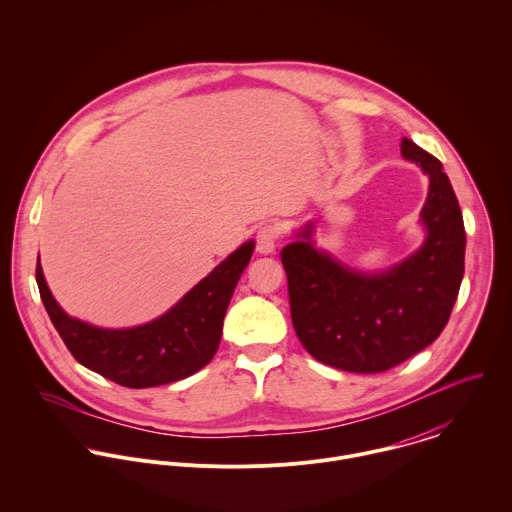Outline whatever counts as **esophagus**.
<instances>
[{"instance_id":"esophagus-1","label":"esophagus","mask_w":512,"mask_h":512,"mask_svg":"<svg viewBox=\"0 0 512 512\" xmlns=\"http://www.w3.org/2000/svg\"><path fill=\"white\" fill-rule=\"evenodd\" d=\"M278 238H280V234H278V228H276V226H272V224L262 226V228L258 230V234H256V250H258L260 254H272V252H276V248H278Z\"/></svg>"}]
</instances>
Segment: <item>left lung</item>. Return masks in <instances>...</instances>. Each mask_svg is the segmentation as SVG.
<instances>
[{"label": "left lung", "mask_w": 512, "mask_h": 512, "mask_svg": "<svg viewBox=\"0 0 512 512\" xmlns=\"http://www.w3.org/2000/svg\"><path fill=\"white\" fill-rule=\"evenodd\" d=\"M400 151L430 177L416 252L382 272H359L315 246L313 220L282 248L293 329L323 365L361 374L400 365L438 339L457 299L465 260L457 197L434 155L408 138Z\"/></svg>", "instance_id": "left-lung-1"}]
</instances>
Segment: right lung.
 Here are the masks:
<instances>
[{"label":"right lung","instance_id":"1","mask_svg":"<svg viewBox=\"0 0 512 512\" xmlns=\"http://www.w3.org/2000/svg\"><path fill=\"white\" fill-rule=\"evenodd\" d=\"M254 246V240L244 242L169 311L128 329H104L71 317L49 290L39 260L37 286L55 329L80 365L128 388H151L211 363L226 307Z\"/></svg>","mask_w":512,"mask_h":512}]
</instances>
